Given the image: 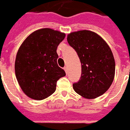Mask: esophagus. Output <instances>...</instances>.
I'll list each match as a JSON object with an SVG mask.
<instances>
[{"label":"esophagus","mask_w":130,"mask_h":130,"mask_svg":"<svg viewBox=\"0 0 130 130\" xmlns=\"http://www.w3.org/2000/svg\"><path fill=\"white\" fill-rule=\"evenodd\" d=\"M63 69H64V71H65V72L67 74V73H68V68H67V67H64Z\"/></svg>","instance_id":"34e87169"}]
</instances>
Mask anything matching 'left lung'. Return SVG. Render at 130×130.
I'll return each mask as SVG.
<instances>
[{
    "label": "left lung",
    "mask_w": 130,
    "mask_h": 130,
    "mask_svg": "<svg viewBox=\"0 0 130 130\" xmlns=\"http://www.w3.org/2000/svg\"><path fill=\"white\" fill-rule=\"evenodd\" d=\"M67 41L81 63V76L73 84L74 90L88 99L101 96L114 79L115 63L110 48L102 37L89 30L70 33Z\"/></svg>",
    "instance_id": "8db88e82"
}]
</instances>
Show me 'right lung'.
<instances>
[{
  "mask_svg": "<svg viewBox=\"0 0 130 130\" xmlns=\"http://www.w3.org/2000/svg\"><path fill=\"white\" fill-rule=\"evenodd\" d=\"M65 34L50 28L35 31L23 42L17 53L15 71L25 93L43 100L56 91V82L66 73L57 64V46Z\"/></svg>",
  "mask_w": 130,
  "mask_h": 130,
  "instance_id": "1",
  "label": "right lung"
}]
</instances>
